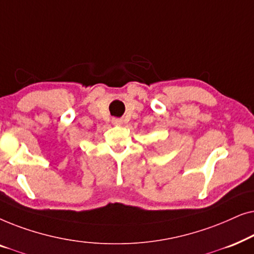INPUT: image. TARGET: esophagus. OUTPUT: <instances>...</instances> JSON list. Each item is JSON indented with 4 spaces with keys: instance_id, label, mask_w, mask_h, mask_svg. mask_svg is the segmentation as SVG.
<instances>
[{
    "instance_id": "1",
    "label": "esophagus",
    "mask_w": 254,
    "mask_h": 254,
    "mask_svg": "<svg viewBox=\"0 0 254 254\" xmlns=\"http://www.w3.org/2000/svg\"><path fill=\"white\" fill-rule=\"evenodd\" d=\"M112 124L113 125H121V124H123V120L119 119V118H113Z\"/></svg>"
}]
</instances>
